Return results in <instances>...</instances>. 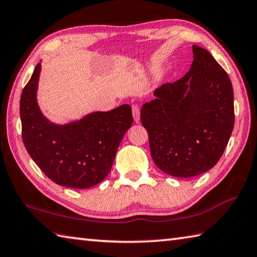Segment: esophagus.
Masks as SVG:
<instances>
[{"instance_id": "obj_1", "label": "esophagus", "mask_w": 257, "mask_h": 257, "mask_svg": "<svg viewBox=\"0 0 257 257\" xmlns=\"http://www.w3.org/2000/svg\"><path fill=\"white\" fill-rule=\"evenodd\" d=\"M133 115L136 122H139L140 120V109L138 105H133Z\"/></svg>"}]
</instances>
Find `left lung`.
I'll list each match as a JSON object with an SVG mask.
<instances>
[{"label":"left lung","instance_id":"1","mask_svg":"<svg viewBox=\"0 0 257 257\" xmlns=\"http://www.w3.org/2000/svg\"><path fill=\"white\" fill-rule=\"evenodd\" d=\"M189 71L154 91L140 119L156 166L190 178L217 164L234 128V93L228 74L207 50L193 45Z\"/></svg>","mask_w":257,"mask_h":257}]
</instances>
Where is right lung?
<instances>
[{
  "label": "right lung",
  "instance_id": "obj_1",
  "mask_svg": "<svg viewBox=\"0 0 257 257\" xmlns=\"http://www.w3.org/2000/svg\"><path fill=\"white\" fill-rule=\"evenodd\" d=\"M38 63L20 100L22 138L29 155L47 177L60 186L85 189L101 183L112 167L120 142L132 127V107L94 111L59 124L45 117L37 92Z\"/></svg>",
  "mask_w": 257,
  "mask_h": 257
}]
</instances>
